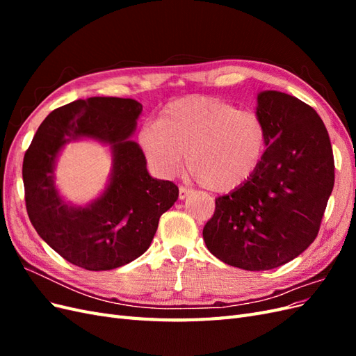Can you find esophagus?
<instances>
[{"label": "esophagus", "instance_id": "esophagus-1", "mask_svg": "<svg viewBox=\"0 0 356 356\" xmlns=\"http://www.w3.org/2000/svg\"><path fill=\"white\" fill-rule=\"evenodd\" d=\"M190 193H191V191H190L188 188H186V187H182V186H181V187H179V199H181V200L187 199V197L190 196Z\"/></svg>", "mask_w": 356, "mask_h": 356}]
</instances>
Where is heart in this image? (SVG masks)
Wrapping results in <instances>:
<instances>
[{"label":"heart","instance_id":"b5f03b06","mask_svg":"<svg viewBox=\"0 0 356 356\" xmlns=\"http://www.w3.org/2000/svg\"><path fill=\"white\" fill-rule=\"evenodd\" d=\"M139 145L161 178L177 177L184 157L197 184L212 193L242 187L261 166L267 131L261 117L215 96L191 95L168 104L145 123Z\"/></svg>","mask_w":356,"mask_h":356}]
</instances>
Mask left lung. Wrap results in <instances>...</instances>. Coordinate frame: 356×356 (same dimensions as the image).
<instances>
[{"label":"left lung","instance_id":"8db88e82","mask_svg":"<svg viewBox=\"0 0 356 356\" xmlns=\"http://www.w3.org/2000/svg\"><path fill=\"white\" fill-rule=\"evenodd\" d=\"M267 149L255 175L215 199L203 227L211 254L260 272L294 260L315 241L334 187L330 136L318 113L277 90L257 95Z\"/></svg>","mask_w":356,"mask_h":356}]
</instances>
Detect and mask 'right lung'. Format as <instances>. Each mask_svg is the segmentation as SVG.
Wrapping results in <instances>:
<instances>
[{"instance_id": "1", "label": "right lung", "mask_w": 356, "mask_h": 356, "mask_svg": "<svg viewBox=\"0 0 356 356\" xmlns=\"http://www.w3.org/2000/svg\"><path fill=\"white\" fill-rule=\"evenodd\" d=\"M143 105L135 99L93 96L51 111L24 157L25 202L34 229L51 250L86 270H113L143 255L161 213L178 199V187L148 174L132 139ZM93 138L108 145L113 168L103 195L80 207L62 198L54 168L68 142Z\"/></svg>"}]
</instances>
